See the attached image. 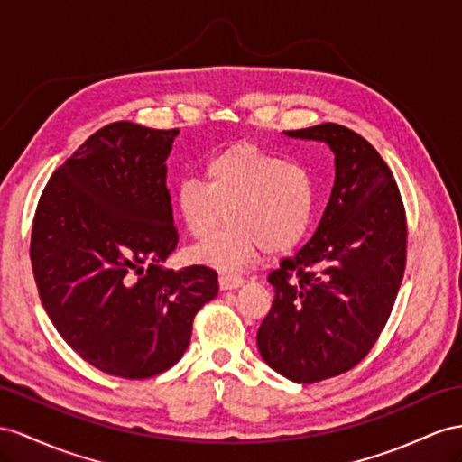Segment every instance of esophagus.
<instances>
[{"label":"esophagus","instance_id":"esophagus-1","mask_svg":"<svg viewBox=\"0 0 462 462\" xmlns=\"http://www.w3.org/2000/svg\"><path fill=\"white\" fill-rule=\"evenodd\" d=\"M244 279L240 275H220L218 277V285L222 291H234V289H240L244 285Z\"/></svg>","mask_w":462,"mask_h":462}]
</instances>
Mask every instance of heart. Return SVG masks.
<instances>
[{
  "mask_svg": "<svg viewBox=\"0 0 462 462\" xmlns=\"http://www.w3.org/2000/svg\"><path fill=\"white\" fill-rule=\"evenodd\" d=\"M205 181H180L173 205L183 228L205 240L226 212L228 224L210 240L195 245V263L238 271L259 250L279 255L309 236L316 215V187L304 168L254 142H238L205 162Z\"/></svg>",
  "mask_w": 462,
  "mask_h": 462,
  "instance_id": "heart-1",
  "label": "heart"
}]
</instances>
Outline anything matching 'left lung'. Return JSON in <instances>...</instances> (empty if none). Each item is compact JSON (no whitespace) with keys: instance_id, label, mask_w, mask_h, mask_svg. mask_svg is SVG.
Instances as JSON below:
<instances>
[{"instance_id":"8db88e82","label":"left lung","mask_w":462,"mask_h":462,"mask_svg":"<svg viewBox=\"0 0 462 462\" xmlns=\"http://www.w3.org/2000/svg\"><path fill=\"white\" fill-rule=\"evenodd\" d=\"M285 136L324 142L336 180L309 244L267 277L275 297L257 349L309 384L349 371L381 336L404 277L406 215L393 171L357 133L324 123Z\"/></svg>"}]
</instances>
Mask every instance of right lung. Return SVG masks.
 Instances as JSON below:
<instances>
[{
    "instance_id": "add662e5",
    "label": "right lung",
    "mask_w": 462,
    "mask_h": 462,
    "mask_svg": "<svg viewBox=\"0 0 462 462\" xmlns=\"http://www.w3.org/2000/svg\"><path fill=\"white\" fill-rule=\"evenodd\" d=\"M180 130L103 126L54 171L34 212L31 263L51 322L81 359L123 378L168 371L217 271L165 269L177 245L168 160Z\"/></svg>"
}]
</instances>
